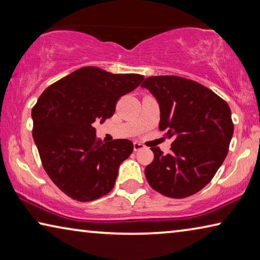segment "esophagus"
<instances>
[{
  "label": "esophagus",
  "mask_w": 260,
  "mask_h": 260,
  "mask_svg": "<svg viewBox=\"0 0 260 260\" xmlns=\"http://www.w3.org/2000/svg\"><path fill=\"white\" fill-rule=\"evenodd\" d=\"M144 148V146L142 143H140V142H134V151H139V150H141V149H143Z\"/></svg>",
  "instance_id": "obj_1"
}]
</instances>
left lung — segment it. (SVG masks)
Returning a JSON list of instances; mask_svg holds the SVG:
<instances>
[{
	"mask_svg": "<svg viewBox=\"0 0 260 260\" xmlns=\"http://www.w3.org/2000/svg\"><path fill=\"white\" fill-rule=\"evenodd\" d=\"M160 109L159 129L173 139L171 152L151 148L144 173L152 189L171 199L191 196L208 184L225 160L234 124L228 104L201 83L177 76L144 79Z\"/></svg>",
	"mask_w": 260,
	"mask_h": 260,
	"instance_id": "left-lung-1",
	"label": "left lung"
}]
</instances>
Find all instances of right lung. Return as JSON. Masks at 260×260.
I'll list each match as a JSON object with an SVG mask.
<instances>
[{"mask_svg": "<svg viewBox=\"0 0 260 260\" xmlns=\"http://www.w3.org/2000/svg\"><path fill=\"white\" fill-rule=\"evenodd\" d=\"M142 80L141 74L85 67L50 85L33 107V139L43 169L72 200L94 201L112 190L134 146L126 139L103 143L93 124L112 117L118 100Z\"/></svg>", "mask_w": 260, "mask_h": 260, "instance_id": "obj_1", "label": "right lung"}]
</instances>
